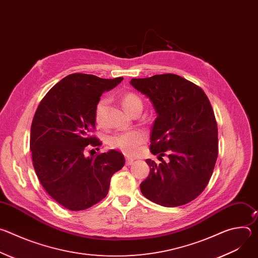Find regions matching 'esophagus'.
<instances>
[{
	"instance_id": "1",
	"label": "esophagus",
	"mask_w": 258,
	"mask_h": 258,
	"mask_svg": "<svg viewBox=\"0 0 258 258\" xmlns=\"http://www.w3.org/2000/svg\"><path fill=\"white\" fill-rule=\"evenodd\" d=\"M134 162H135V159H134V158H126V159H125V164H126V165H132Z\"/></svg>"
}]
</instances>
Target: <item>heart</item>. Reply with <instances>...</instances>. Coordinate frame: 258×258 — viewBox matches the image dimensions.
<instances>
[{"instance_id": "heart-1", "label": "heart", "mask_w": 258, "mask_h": 258, "mask_svg": "<svg viewBox=\"0 0 258 258\" xmlns=\"http://www.w3.org/2000/svg\"><path fill=\"white\" fill-rule=\"evenodd\" d=\"M108 98L102 97L96 104L95 107V119L97 123H102L104 119L105 110L108 105ZM122 105L126 111L131 114L137 109L143 108V103L141 98L134 93H126L122 97ZM146 140V135L141 131H130L124 133H118L109 138L108 144L112 148H117L121 150L124 154L133 155L139 150L140 145H142Z\"/></svg>"}]
</instances>
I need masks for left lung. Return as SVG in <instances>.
I'll return each mask as SVG.
<instances>
[{
    "label": "left lung",
    "mask_w": 258,
    "mask_h": 258,
    "mask_svg": "<svg viewBox=\"0 0 258 258\" xmlns=\"http://www.w3.org/2000/svg\"><path fill=\"white\" fill-rule=\"evenodd\" d=\"M149 98L157 113L151 131L150 173L140 185L142 194L165 207L187 204L205 189L218 154L217 124L205 93L183 78L166 73L130 83ZM166 152L170 160L162 156Z\"/></svg>",
    "instance_id": "1"
}]
</instances>
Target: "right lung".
I'll list each match as a JSON object with an SVG mask.
<instances>
[{
  "mask_svg": "<svg viewBox=\"0 0 258 258\" xmlns=\"http://www.w3.org/2000/svg\"><path fill=\"white\" fill-rule=\"evenodd\" d=\"M122 80L72 73L36 109L30 128L33 167L46 192L69 210L87 209L105 198L111 176L124 165V156L116 150L85 155L88 146L101 145L91 136L97 102Z\"/></svg>",
  "mask_w": 258,
  "mask_h": 258,
  "instance_id": "right-lung-1",
  "label": "right lung"
}]
</instances>
